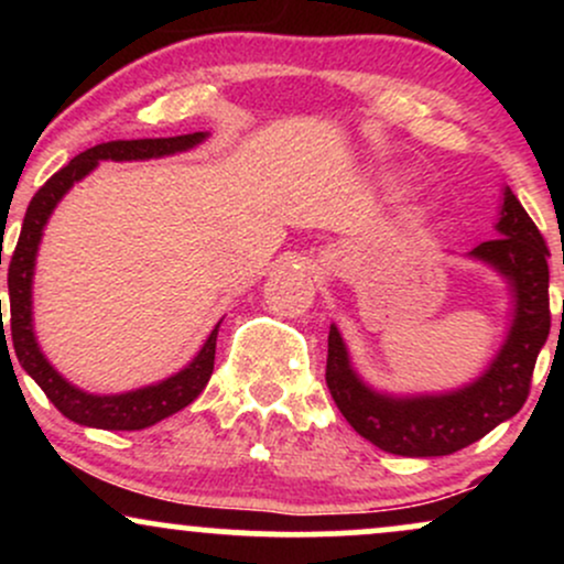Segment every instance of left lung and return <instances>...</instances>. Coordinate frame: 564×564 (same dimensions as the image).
<instances>
[{"label":"left lung","mask_w":564,"mask_h":564,"mask_svg":"<svg viewBox=\"0 0 564 564\" xmlns=\"http://www.w3.org/2000/svg\"><path fill=\"white\" fill-rule=\"evenodd\" d=\"M469 257L507 278L514 310L496 358L480 377L458 390L405 398L371 390L355 373L345 339L332 323L326 360L328 392L360 437L394 456H448L467 448L514 416L528 400L535 358L552 328L549 249L511 187H503L496 238L475 246Z\"/></svg>","instance_id":"obj_1"}]
</instances>
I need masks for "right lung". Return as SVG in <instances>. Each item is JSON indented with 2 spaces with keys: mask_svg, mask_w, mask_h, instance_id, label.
I'll return each mask as SVG.
<instances>
[{
  "mask_svg": "<svg viewBox=\"0 0 564 564\" xmlns=\"http://www.w3.org/2000/svg\"><path fill=\"white\" fill-rule=\"evenodd\" d=\"M209 134L206 132H193V134H177V138H153V140H111L100 142V145L89 148V151L79 153L63 166L61 172H55L36 191V196L31 198L29 209H25L21 238H18L15 251L10 257L8 268V289H10V321L8 328L12 334V347H15L18 364L23 366V371L42 387L44 394L50 398L57 411L70 422L84 424V426H97V430H116V432H132V430H145V426L161 422V419L172 416V413L183 411L185 405H191L198 398L200 390L209 381L212 371H215V349H217V332L209 334V339L204 341V347L198 349L196 358L187 364L183 371H177L174 377L159 381V384L140 387V390L121 392V394H93L84 392L79 387H74L66 381L61 373L50 366V360L44 358V352L39 349L36 334H34V313H31V286H34V268H36V251L42 243L44 225H47L50 215L55 212L57 200L79 183L82 177H87L100 161H148V159H161L172 156V153H183L196 148L198 142H204ZM2 264V260H0ZM2 313V302H0ZM2 321V318H0ZM2 326V347H8L4 339V323ZM10 352V349H8Z\"/></svg>",
  "mask_w": 564,
  "mask_h": 564,
  "instance_id": "right-lung-1",
  "label": "right lung"
}]
</instances>
